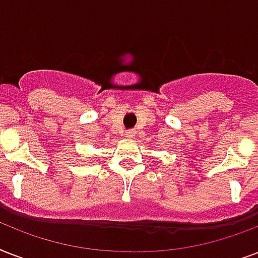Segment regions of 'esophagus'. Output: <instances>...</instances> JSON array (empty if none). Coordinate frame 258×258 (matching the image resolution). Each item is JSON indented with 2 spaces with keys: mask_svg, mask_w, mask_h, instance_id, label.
I'll return each mask as SVG.
<instances>
[{
  "mask_svg": "<svg viewBox=\"0 0 258 258\" xmlns=\"http://www.w3.org/2000/svg\"><path fill=\"white\" fill-rule=\"evenodd\" d=\"M124 135L125 138H134L135 137V131H134V130H127Z\"/></svg>",
  "mask_w": 258,
  "mask_h": 258,
  "instance_id": "obj_1",
  "label": "esophagus"
}]
</instances>
